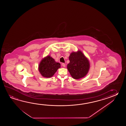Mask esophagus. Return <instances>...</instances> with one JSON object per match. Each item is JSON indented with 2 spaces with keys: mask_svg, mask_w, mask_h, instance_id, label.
<instances>
[{
  "mask_svg": "<svg viewBox=\"0 0 126 126\" xmlns=\"http://www.w3.org/2000/svg\"><path fill=\"white\" fill-rule=\"evenodd\" d=\"M62 66H63V67H65V66H66V65L65 64H64V63H62Z\"/></svg>",
  "mask_w": 126,
  "mask_h": 126,
  "instance_id": "1",
  "label": "esophagus"
}]
</instances>
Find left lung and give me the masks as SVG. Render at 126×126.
I'll return each instance as SVG.
<instances>
[{"instance_id":"obj_1","label":"left lung","mask_w":126,"mask_h":126,"mask_svg":"<svg viewBox=\"0 0 126 126\" xmlns=\"http://www.w3.org/2000/svg\"><path fill=\"white\" fill-rule=\"evenodd\" d=\"M67 68L73 78L79 79L85 77L90 69V62L80 50L71 53Z\"/></svg>"}]
</instances>
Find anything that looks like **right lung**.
Here are the masks:
<instances>
[{"instance_id": "right-lung-1", "label": "right lung", "mask_w": 126, "mask_h": 126, "mask_svg": "<svg viewBox=\"0 0 126 126\" xmlns=\"http://www.w3.org/2000/svg\"><path fill=\"white\" fill-rule=\"evenodd\" d=\"M60 67L61 65L59 63L55 62L50 55H48L42 59L38 69L43 77L49 78L53 77Z\"/></svg>"}]
</instances>
